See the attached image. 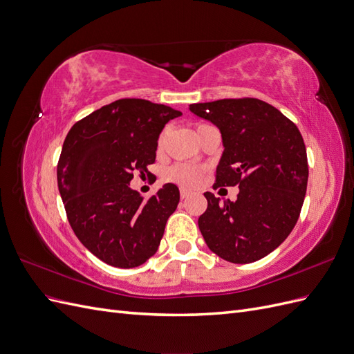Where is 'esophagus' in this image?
<instances>
[{
    "label": "esophagus",
    "mask_w": 354,
    "mask_h": 354,
    "mask_svg": "<svg viewBox=\"0 0 354 354\" xmlns=\"http://www.w3.org/2000/svg\"><path fill=\"white\" fill-rule=\"evenodd\" d=\"M189 195H190V194H189L187 190H185V189H181V190H180V196H181V199H186Z\"/></svg>",
    "instance_id": "1"
}]
</instances>
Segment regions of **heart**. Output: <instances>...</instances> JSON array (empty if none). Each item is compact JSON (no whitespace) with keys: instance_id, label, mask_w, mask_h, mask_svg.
Masks as SVG:
<instances>
[{"instance_id":"b5f03b06","label":"heart","mask_w":354,"mask_h":354,"mask_svg":"<svg viewBox=\"0 0 354 354\" xmlns=\"http://www.w3.org/2000/svg\"><path fill=\"white\" fill-rule=\"evenodd\" d=\"M202 127H207V125H199L198 130ZM164 142V134L159 137V146L162 145ZM202 174L203 171L202 168L196 167V165H190V164H178L171 167L167 171V180L173 181V183H177L183 187L192 189L199 185V181L202 180Z\"/></svg>"}]
</instances>
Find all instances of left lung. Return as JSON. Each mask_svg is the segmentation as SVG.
<instances>
[{
    "instance_id": "obj_1",
    "label": "left lung",
    "mask_w": 354,
    "mask_h": 354,
    "mask_svg": "<svg viewBox=\"0 0 354 354\" xmlns=\"http://www.w3.org/2000/svg\"><path fill=\"white\" fill-rule=\"evenodd\" d=\"M189 109L221 133L216 186H239L234 202L203 194L208 207L198 220L202 236L223 260H260L288 238L303 207L308 165L301 133L259 99L194 103Z\"/></svg>"
}]
</instances>
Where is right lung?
Instances as JSON below:
<instances>
[{
    "label": "right lung",
    "mask_w": 354,
    "mask_h": 354,
    "mask_svg": "<svg viewBox=\"0 0 354 354\" xmlns=\"http://www.w3.org/2000/svg\"><path fill=\"white\" fill-rule=\"evenodd\" d=\"M181 112L143 99H121L75 124L62 147L57 186L72 230L102 261L121 269L158 251L180 192L167 183L145 201L130 187L134 171L155 162L158 138Z\"/></svg>",
    "instance_id": "right-lung-1"
}]
</instances>
